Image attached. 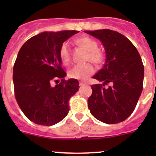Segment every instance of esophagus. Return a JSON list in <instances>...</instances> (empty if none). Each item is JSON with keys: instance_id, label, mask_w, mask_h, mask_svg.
<instances>
[{"instance_id": "1", "label": "esophagus", "mask_w": 156, "mask_h": 156, "mask_svg": "<svg viewBox=\"0 0 156 156\" xmlns=\"http://www.w3.org/2000/svg\"><path fill=\"white\" fill-rule=\"evenodd\" d=\"M85 85H87V83H83V82H80V87L85 86Z\"/></svg>"}]
</instances>
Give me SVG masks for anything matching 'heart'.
Wrapping results in <instances>:
<instances>
[{"label":"heart","instance_id":"obj_1","mask_svg":"<svg viewBox=\"0 0 156 156\" xmlns=\"http://www.w3.org/2000/svg\"><path fill=\"white\" fill-rule=\"evenodd\" d=\"M76 43L87 51L86 55L87 61H90L94 64L102 62L104 55L102 52L98 49V43L90 37H82L77 38ZM59 56L63 64L68 65L71 60V50L68 42H64L59 49ZM94 73V67L90 62L77 64L69 71V76L73 79L85 80Z\"/></svg>","mask_w":156,"mask_h":156}]
</instances>
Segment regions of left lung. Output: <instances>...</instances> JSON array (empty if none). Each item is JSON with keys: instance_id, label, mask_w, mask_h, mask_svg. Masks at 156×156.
I'll use <instances>...</instances> for the list:
<instances>
[{"instance_id": "obj_1", "label": "left lung", "mask_w": 156, "mask_h": 156, "mask_svg": "<svg viewBox=\"0 0 156 156\" xmlns=\"http://www.w3.org/2000/svg\"><path fill=\"white\" fill-rule=\"evenodd\" d=\"M101 41L105 63L93 78L104 83L93 84L87 100L94 117L107 124L126 119L134 110L142 92L144 66L137 48L125 36L114 30L85 31ZM108 82V88L104 87Z\"/></svg>"}]
</instances>
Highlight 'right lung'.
I'll return each instance as SVG.
<instances>
[{"label":"right lung","instance_id":"obj_1","mask_svg":"<svg viewBox=\"0 0 156 156\" xmlns=\"http://www.w3.org/2000/svg\"><path fill=\"white\" fill-rule=\"evenodd\" d=\"M77 33H41L29 39L19 50L13 67L15 96L19 108L34 123L52 126L69 113V101L80 86L77 80H65L59 49Z\"/></svg>","mask_w":156,"mask_h":156}]
</instances>
